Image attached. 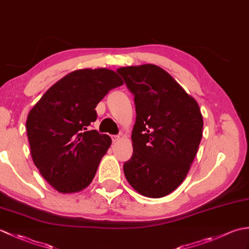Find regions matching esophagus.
Returning a JSON list of instances; mask_svg holds the SVG:
<instances>
[{
  "label": "esophagus",
  "mask_w": 249,
  "mask_h": 249,
  "mask_svg": "<svg viewBox=\"0 0 249 249\" xmlns=\"http://www.w3.org/2000/svg\"><path fill=\"white\" fill-rule=\"evenodd\" d=\"M111 138H112V142H118L120 140V136L114 135V136L111 137Z\"/></svg>",
  "instance_id": "obj_1"
}]
</instances>
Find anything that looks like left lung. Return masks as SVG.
I'll use <instances>...</instances> for the list:
<instances>
[{"mask_svg": "<svg viewBox=\"0 0 249 249\" xmlns=\"http://www.w3.org/2000/svg\"><path fill=\"white\" fill-rule=\"evenodd\" d=\"M135 96L133 156L124 174L135 190L161 198L186 178L202 138L203 119L198 103L160 66L121 67Z\"/></svg>", "mask_w": 249, "mask_h": 249, "instance_id": "1", "label": "left lung"}]
</instances>
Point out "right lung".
<instances>
[{"label": "right lung", "instance_id": "obj_1", "mask_svg": "<svg viewBox=\"0 0 249 249\" xmlns=\"http://www.w3.org/2000/svg\"><path fill=\"white\" fill-rule=\"evenodd\" d=\"M108 68H84L54 83L31 109L26 134L31 156L43 178L62 194L78 193L95 177L111 145L108 135L89 130L97 104L123 84Z\"/></svg>", "mask_w": 249, "mask_h": 249}]
</instances>
